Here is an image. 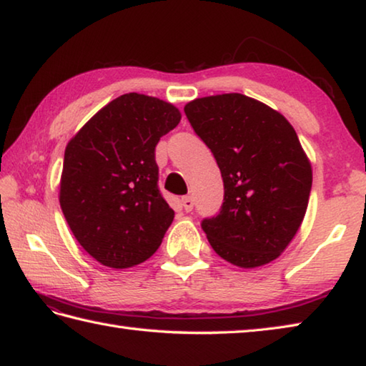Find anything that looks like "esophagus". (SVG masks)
I'll return each mask as SVG.
<instances>
[{
	"mask_svg": "<svg viewBox=\"0 0 366 366\" xmlns=\"http://www.w3.org/2000/svg\"><path fill=\"white\" fill-rule=\"evenodd\" d=\"M181 205L184 207L185 212H192V209H194L195 202H194V198H192V197H184L181 200Z\"/></svg>",
	"mask_w": 366,
	"mask_h": 366,
	"instance_id": "1",
	"label": "esophagus"
}]
</instances>
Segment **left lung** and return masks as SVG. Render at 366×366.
<instances>
[{
	"label": "left lung",
	"instance_id": "8db88e82",
	"mask_svg": "<svg viewBox=\"0 0 366 366\" xmlns=\"http://www.w3.org/2000/svg\"><path fill=\"white\" fill-rule=\"evenodd\" d=\"M184 111L224 182L219 213L202 221L209 245L240 268L276 259L299 231L312 190V164L294 127L240 94L197 98Z\"/></svg>",
	"mask_w": 366,
	"mask_h": 366
}]
</instances>
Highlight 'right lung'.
<instances>
[{
    "instance_id": "1",
    "label": "right lung",
    "mask_w": 366,
    "mask_h": 366,
    "mask_svg": "<svg viewBox=\"0 0 366 366\" xmlns=\"http://www.w3.org/2000/svg\"><path fill=\"white\" fill-rule=\"evenodd\" d=\"M179 121L171 103L126 94L67 144L59 205L74 237L102 264L131 268L161 245L174 212L158 189L154 147Z\"/></svg>"
}]
</instances>
